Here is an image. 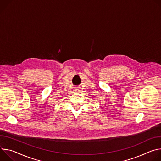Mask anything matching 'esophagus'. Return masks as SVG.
<instances>
[{"label":"esophagus","mask_w":161,"mask_h":161,"mask_svg":"<svg viewBox=\"0 0 161 161\" xmlns=\"http://www.w3.org/2000/svg\"><path fill=\"white\" fill-rule=\"evenodd\" d=\"M76 91H79V88H77V89H76Z\"/></svg>","instance_id":"esophagus-1"}]
</instances>
